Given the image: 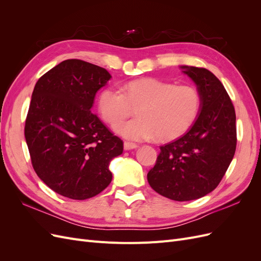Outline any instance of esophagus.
<instances>
[{
    "label": "esophagus",
    "instance_id": "esophagus-1",
    "mask_svg": "<svg viewBox=\"0 0 261 261\" xmlns=\"http://www.w3.org/2000/svg\"><path fill=\"white\" fill-rule=\"evenodd\" d=\"M137 145L134 143H128V141H125L124 143V149L125 150H132V149H136Z\"/></svg>",
    "mask_w": 261,
    "mask_h": 261
}]
</instances>
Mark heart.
<instances>
[{"mask_svg":"<svg viewBox=\"0 0 261 261\" xmlns=\"http://www.w3.org/2000/svg\"><path fill=\"white\" fill-rule=\"evenodd\" d=\"M200 108L201 97L196 87L152 77L125 83L121 91L107 88L98 98L99 114L111 126L137 109L138 118L115 127L118 135L130 140L176 139L194 125Z\"/></svg>","mask_w":261,"mask_h":261,"instance_id":"heart-1","label":"heart"}]
</instances>
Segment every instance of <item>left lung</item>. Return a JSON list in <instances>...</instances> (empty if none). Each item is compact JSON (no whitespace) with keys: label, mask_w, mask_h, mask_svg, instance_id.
<instances>
[{"label":"left lung","mask_w":261,"mask_h":261,"mask_svg":"<svg viewBox=\"0 0 261 261\" xmlns=\"http://www.w3.org/2000/svg\"><path fill=\"white\" fill-rule=\"evenodd\" d=\"M201 97L198 117L183 136L160 147L147 178L169 199L188 201L211 193L224 176L236 149V115L232 101L210 70L180 66Z\"/></svg>","instance_id":"8db88e82"}]
</instances>
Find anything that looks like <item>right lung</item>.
<instances>
[{
	"mask_svg": "<svg viewBox=\"0 0 261 261\" xmlns=\"http://www.w3.org/2000/svg\"><path fill=\"white\" fill-rule=\"evenodd\" d=\"M111 75L82 60H66L42 75L31 96L25 138L37 175L52 191L84 200L112 180L109 164L123 141L93 114L97 91Z\"/></svg>",
	"mask_w": 261,
	"mask_h": 261,
	"instance_id": "right-lung-1",
	"label": "right lung"
}]
</instances>
